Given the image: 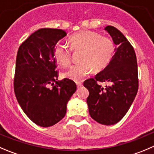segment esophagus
<instances>
[{
	"label": "esophagus",
	"instance_id": "obj_1",
	"mask_svg": "<svg viewBox=\"0 0 154 154\" xmlns=\"http://www.w3.org/2000/svg\"><path fill=\"white\" fill-rule=\"evenodd\" d=\"M76 85H77V88H80L81 86H82V83L80 82H76Z\"/></svg>",
	"mask_w": 154,
	"mask_h": 154
}]
</instances>
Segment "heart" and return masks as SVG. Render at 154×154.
I'll return each mask as SVG.
<instances>
[{"label": "heart", "instance_id": "heart-1", "mask_svg": "<svg viewBox=\"0 0 154 154\" xmlns=\"http://www.w3.org/2000/svg\"><path fill=\"white\" fill-rule=\"evenodd\" d=\"M70 48L67 44L59 42L55 45L54 56L60 65L66 66L71 62L72 51H82V62L72 66L64 72V76L74 81H80L93 70L105 68L113 55L115 45L109 37L101 36L91 31H82L70 38Z\"/></svg>", "mask_w": 154, "mask_h": 154}]
</instances>
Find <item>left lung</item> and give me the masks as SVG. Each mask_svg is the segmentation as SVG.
Instances as JSON below:
<instances>
[{"mask_svg": "<svg viewBox=\"0 0 154 154\" xmlns=\"http://www.w3.org/2000/svg\"><path fill=\"white\" fill-rule=\"evenodd\" d=\"M109 33L117 48L109 63L94 79L84 82L88 90L87 103L89 114L102 125H111L119 122L132 104L138 89L137 64L134 48L122 32L108 26ZM97 81L109 82L103 88Z\"/></svg>", "mask_w": 154, "mask_h": 154, "instance_id": "left-lung-1", "label": "left lung"}]
</instances>
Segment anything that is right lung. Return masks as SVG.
I'll use <instances>...</instances> for the list:
<instances>
[{"mask_svg":"<svg viewBox=\"0 0 154 154\" xmlns=\"http://www.w3.org/2000/svg\"><path fill=\"white\" fill-rule=\"evenodd\" d=\"M66 35L62 29H38L20 45L17 52L16 97L26 116L39 126L50 127L60 122L76 91L75 83L69 79L57 81L54 49Z\"/></svg>","mask_w":154,"mask_h":154,"instance_id":"add662e5","label":"right lung"}]
</instances>
